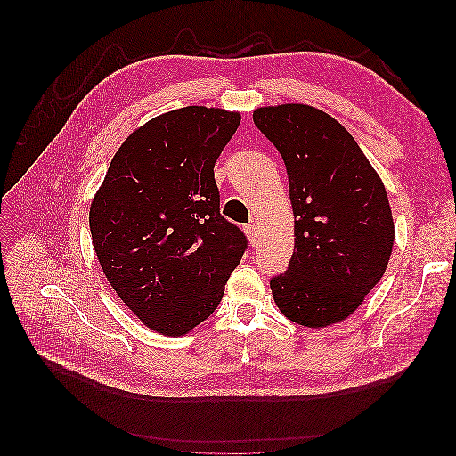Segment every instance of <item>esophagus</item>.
<instances>
[{
    "mask_svg": "<svg viewBox=\"0 0 456 456\" xmlns=\"http://www.w3.org/2000/svg\"><path fill=\"white\" fill-rule=\"evenodd\" d=\"M245 233H247V237H248L250 245L256 247V243H257V228H256V224H254V223L247 224V226H245Z\"/></svg>",
    "mask_w": 456,
    "mask_h": 456,
    "instance_id": "34e87169",
    "label": "esophagus"
}]
</instances>
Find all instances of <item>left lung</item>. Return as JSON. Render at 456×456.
Masks as SVG:
<instances>
[{"mask_svg":"<svg viewBox=\"0 0 456 456\" xmlns=\"http://www.w3.org/2000/svg\"><path fill=\"white\" fill-rule=\"evenodd\" d=\"M254 124L286 163L295 248L271 280L278 310L324 329L353 315L386 273L395 226L384 183L353 135L306 103L257 107Z\"/></svg>","mask_w":456,"mask_h":456,"instance_id":"obj_1","label":"left lung"}]
</instances>
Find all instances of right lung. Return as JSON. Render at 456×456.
Segmentation results:
<instances>
[{"label":"right lung","mask_w":456,"mask_h":456,"mask_svg":"<svg viewBox=\"0 0 456 456\" xmlns=\"http://www.w3.org/2000/svg\"><path fill=\"white\" fill-rule=\"evenodd\" d=\"M240 122L241 113L206 105L148 120L120 144L91 202L105 278L158 334L185 336L206 321L247 248L213 178Z\"/></svg>","instance_id":"obj_1"}]
</instances>
